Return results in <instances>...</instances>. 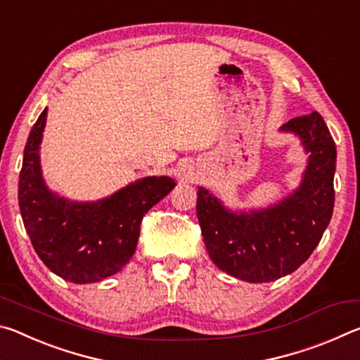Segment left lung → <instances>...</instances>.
<instances>
[{"instance_id":"1","label":"left lung","mask_w":360,"mask_h":360,"mask_svg":"<svg viewBox=\"0 0 360 360\" xmlns=\"http://www.w3.org/2000/svg\"><path fill=\"white\" fill-rule=\"evenodd\" d=\"M279 130L297 135L309 154L300 186L281 202L235 212L198 187L197 217L211 260L248 283H270L295 271L319 245L333 212L337 148L322 115L308 112Z\"/></svg>"}]
</instances>
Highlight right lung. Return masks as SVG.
Segmentation results:
<instances>
[{
    "instance_id": "add662e5",
    "label": "right lung",
    "mask_w": 360,
    "mask_h": 360,
    "mask_svg": "<svg viewBox=\"0 0 360 360\" xmlns=\"http://www.w3.org/2000/svg\"><path fill=\"white\" fill-rule=\"evenodd\" d=\"M47 108L23 150L19 206L23 225L44 265L75 284L98 283L119 273L135 254L146 212L176 186L168 176H148L96 202H70L42 179L39 149Z\"/></svg>"
}]
</instances>
